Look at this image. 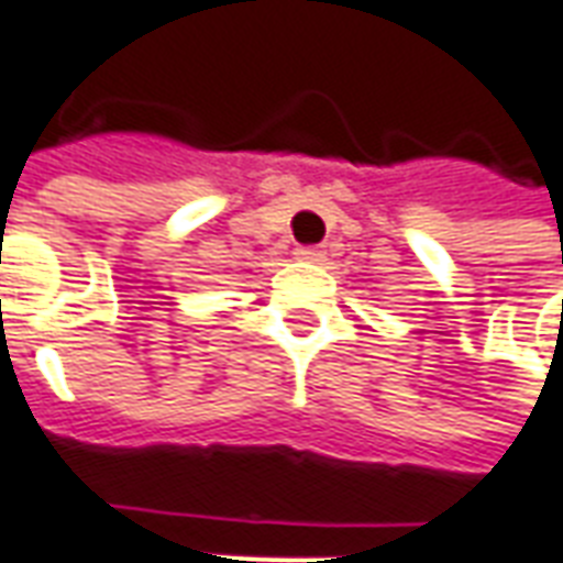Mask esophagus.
Instances as JSON below:
<instances>
[{
    "label": "esophagus",
    "instance_id": "34e87169",
    "mask_svg": "<svg viewBox=\"0 0 563 563\" xmlns=\"http://www.w3.org/2000/svg\"><path fill=\"white\" fill-rule=\"evenodd\" d=\"M295 258H298V262H322L325 253H322L319 246H298V250H295Z\"/></svg>",
    "mask_w": 563,
    "mask_h": 563
}]
</instances>
